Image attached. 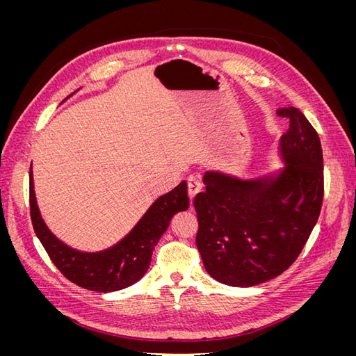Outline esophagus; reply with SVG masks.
Returning <instances> with one entry per match:
<instances>
[{"label":"esophagus","mask_w":356,"mask_h":356,"mask_svg":"<svg viewBox=\"0 0 356 356\" xmlns=\"http://www.w3.org/2000/svg\"><path fill=\"white\" fill-rule=\"evenodd\" d=\"M187 184H188V195H190V197L193 199L195 197L197 193L202 190V177H200V174H193V175H190L188 177V179H187Z\"/></svg>","instance_id":"34e87169"}]
</instances>
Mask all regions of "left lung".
<instances>
[{"instance_id": "1", "label": "left lung", "mask_w": 356, "mask_h": 356, "mask_svg": "<svg viewBox=\"0 0 356 356\" xmlns=\"http://www.w3.org/2000/svg\"><path fill=\"white\" fill-rule=\"evenodd\" d=\"M276 113L289 120L281 136V174L239 179L207 172V190L193 200L203 266L230 286H254L284 273L321 213L324 161L318 132L296 106H281Z\"/></svg>"}]
</instances>
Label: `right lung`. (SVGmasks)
<instances>
[{"label":"right lung","mask_w":356,"mask_h":356,"mask_svg":"<svg viewBox=\"0 0 356 356\" xmlns=\"http://www.w3.org/2000/svg\"><path fill=\"white\" fill-rule=\"evenodd\" d=\"M187 208V182L182 181L149 207L122 242L98 254H84L62 243L47 229L37 207L32 170L29 169V209L37 238L53 264L68 281L98 293L123 289L139 281L148 270L154 246L166 232L170 218Z\"/></svg>","instance_id":"right-lung-1"}]
</instances>
